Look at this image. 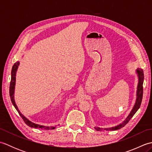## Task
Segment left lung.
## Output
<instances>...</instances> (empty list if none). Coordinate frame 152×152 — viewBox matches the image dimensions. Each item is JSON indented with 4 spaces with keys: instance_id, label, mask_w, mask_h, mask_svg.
Instances as JSON below:
<instances>
[{
    "instance_id": "obj_1",
    "label": "left lung",
    "mask_w": 152,
    "mask_h": 152,
    "mask_svg": "<svg viewBox=\"0 0 152 152\" xmlns=\"http://www.w3.org/2000/svg\"><path fill=\"white\" fill-rule=\"evenodd\" d=\"M135 72L137 74L138 77V84H137V94H136V101H135V103L134 104V106L132 108L131 111L130 112L129 114L128 115L127 118H125V120L123 121L121 124H119L118 125H115L114 127H108V128H101L99 127H95L94 128L96 131H115L120 129L121 128L124 127V126L127 124L129 121L132 118V117L134 115L135 113L139 109L142 99V95H143V82H144V72L142 69H138L135 70Z\"/></svg>"
}]
</instances>
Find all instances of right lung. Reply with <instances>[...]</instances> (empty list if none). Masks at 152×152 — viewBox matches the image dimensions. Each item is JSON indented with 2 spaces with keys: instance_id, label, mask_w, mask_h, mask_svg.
Wrapping results in <instances>:
<instances>
[{
  "instance_id": "right-lung-1",
  "label": "right lung",
  "mask_w": 152,
  "mask_h": 152,
  "mask_svg": "<svg viewBox=\"0 0 152 152\" xmlns=\"http://www.w3.org/2000/svg\"><path fill=\"white\" fill-rule=\"evenodd\" d=\"M19 64H20L19 61H17V62L15 63V64L12 66V69L11 72V82H10V96L11 101L12 102L13 105H14L15 108L16 109V110L18 112L19 114L20 115L22 119H23V121H25V124H26L28 127H32V128H35V129H44L45 130L54 129H56V127H55V126H46V125L38 124H36V123L31 121L28 118L25 117L23 114H22L21 112L19 111V110L18 109L17 104H15V101L14 99V93H15V81H16V73H17V70L18 69Z\"/></svg>"
}]
</instances>
